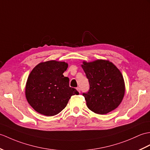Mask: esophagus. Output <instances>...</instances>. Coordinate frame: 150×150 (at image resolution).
Here are the masks:
<instances>
[{
	"label": "esophagus",
	"mask_w": 150,
	"mask_h": 150,
	"mask_svg": "<svg viewBox=\"0 0 150 150\" xmlns=\"http://www.w3.org/2000/svg\"><path fill=\"white\" fill-rule=\"evenodd\" d=\"M76 90H77L79 93H81V89H80L79 87H78V88H76Z\"/></svg>",
	"instance_id": "obj_1"
}]
</instances>
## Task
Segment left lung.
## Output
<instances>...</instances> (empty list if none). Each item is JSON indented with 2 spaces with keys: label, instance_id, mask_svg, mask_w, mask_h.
I'll list each match as a JSON object with an SVG mask.
<instances>
[{
  "label": "left lung",
  "instance_id": "1",
  "mask_svg": "<svg viewBox=\"0 0 150 150\" xmlns=\"http://www.w3.org/2000/svg\"><path fill=\"white\" fill-rule=\"evenodd\" d=\"M90 89L83 93L88 109L98 114H106L116 109L122 102L125 93L123 76L112 62L97 59L83 61L81 64Z\"/></svg>",
  "mask_w": 150,
  "mask_h": 150
}]
</instances>
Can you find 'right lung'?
I'll list each match as a JSON object with an SVG mask.
<instances>
[{"instance_id": "obj_1", "label": "right lung", "mask_w": 150, "mask_h": 150, "mask_svg": "<svg viewBox=\"0 0 150 150\" xmlns=\"http://www.w3.org/2000/svg\"><path fill=\"white\" fill-rule=\"evenodd\" d=\"M68 64L51 60L36 65L28 76L25 97L36 112L53 116L67 105L71 96L79 92L69 86V79L63 75Z\"/></svg>"}]
</instances>
